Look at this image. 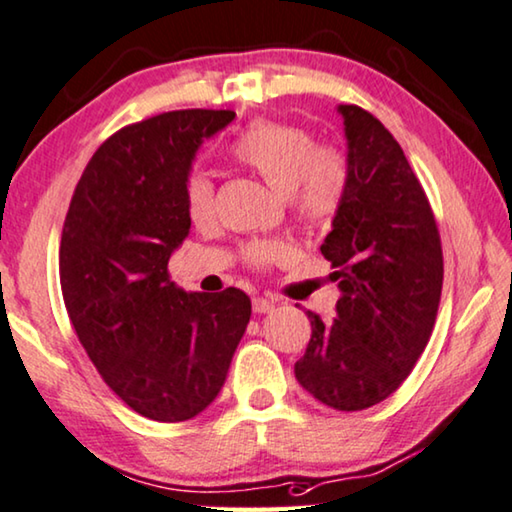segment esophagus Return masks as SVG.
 <instances>
[{"mask_svg":"<svg viewBox=\"0 0 512 512\" xmlns=\"http://www.w3.org/2000/svg\"><path fill=\"white\" fill-rule=\"evenodd\" d=\"M273 308H276V301L269 299V296H257V299H253V310L257 312V315H264V312H271Z\"/></svg>","mask_w":512,"mask_h":512,"instance_id":"obj_1","label":"esophagus"}]
</instances>
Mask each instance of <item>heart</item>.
Wrapping results in <instances>:
<instances>
[{
  "label": "heart",
  "mask_w": 512,
  "mask_h": 512,
  "mask_svg": "<svg viewBox=\"0 0 512 512\" xmlns=\"http://www.w3.org/2000/svg\"><path fill=\"white\" fill-rule=\"evenodd\" d=\"M236 163L259 174L285 195L308 227H329L342 211L352 186V160L338 142H317L310 128L289 121L257 119L230 147ZM183 204L195 225L216 218V188L204 172H190L183 183ZM253 269L287 264L296 250L285 239H257L243 248Z\"/></svg>",
  "instance_id": "1"
}]
</instances>
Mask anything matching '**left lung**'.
<instances>
[{
	"label": "left lung",
	"mask_w": 512,
	"mask_h": 512,
	"mask_svg": "<svg viewBox=\"0 0 512 512\" xmlns=\"http://www.w3.org/2000/svg\"><path fill=\"white\" fill-rule=\"evenodd\" d=\"M352 186L322 255L342 296L338 317L308 310L299 384L326 407L361 411L411 375L437 319L444 253L437 220L398 140L368 110L340 105Z\"/></svg>",
	"instance_id": "8db88e82"
}]
</instances>
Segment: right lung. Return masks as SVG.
I'll list each match as a JSON object with an SVG mask.
<instances>
[{"mask_svg": "<svg viewBox=\"0 0 512 512\" xmlns=\"http://www.w3.org/2000/svg\"><path fill=\"white\" fill-rule=\"evenodd\" d=\"M232 110H174L110 135L82 172L59 246L66 312L98 375L158 423L188 421L223 388L253 305L246 292L186 294L167 262L186 239L183 183Z\"/></svg>", "mask_w": 512, "mask_h": 512, "instance_id": "1", "label": "right lung"}]
</instances>
